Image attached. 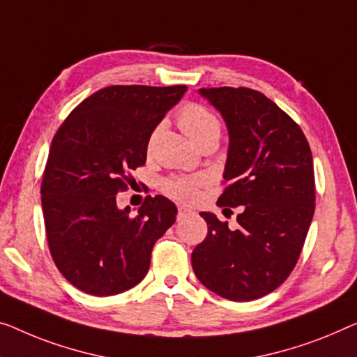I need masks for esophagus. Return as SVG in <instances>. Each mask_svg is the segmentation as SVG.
Masks as SVG:
<instances>
[{
    "label": "esophagus",
    "mask_w": 357,
    "mask_h": 357,
    "mask_svg": "<svg viewBox=\"0 0 357 357\" xmlns=\"http://www.w3.org/2000/svg\"><path fill=\"white\" fill-rule=\"evenodd\" d=\"M192 210L190 208H188V206H184V205H179V208H178V218H185V216H189V215H192Z\"/></svg>",
    "instance_id": "34e87169"
}]
</instances>
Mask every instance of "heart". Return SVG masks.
I'll return each mask as SVG.
<instances>
[{"label": "heart", "instance_id": "obj_1", "mask_svg": "<svg viewBox=\"0 0 357 357\" xmlns=\"http://www.w3.org/2000/svg\"><path fill=\"white\" fill-rule=\"evenodd\" d=\"M179 125L195 144L208 136H220V121L215 115L200 105H188L181 110ZM204 179H169L165 183L168 194L183 200H192L197 195V188Z\"/></svg>", "mask_w": 357, "mask_h": 357}]
</instances>
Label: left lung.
<instances>
[{
	"label": "left lung",
	"mask_w": 357,
	"mask_h": 357,
	"mask_svg": "<svg viewBox=\"0 0 357 357\" xmlns=\"http://www.w3.org/2000/svg\"><path fill=\"white\" fill-rule=\"evenodd\" d=\"M225 120L229 147L218 205L243 206L237 229L215 213L194 248L192 269L226 300L252 301L278 289L294 271L314 215V168L305 135L263 93L248 88H200Z\"/></svg>",
	"instance_id": "left-lung-1"
}]
</instances>
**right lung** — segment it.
I'll return each instance as SVG.
<instances>
[{
    "label": "right lung",
    "mask_w": 357,
    "mask_h": 357,
    "mask_svg": "<svg viewBox=\"0 0 357 357\" xmlns=\"http://www.w3.org/2000/svg\"><path fill=\"white\" fill-rule=\"evenodd\" d=\"M188 86H109L77 105L51 142L41 205L52 259L73 287L110 296L146 278L155 242L178 208L149 195L130 215L116 194L142 167L153 130Z\"/></svg>",
    "instance_id": "obj_1"
}]
</instances>
